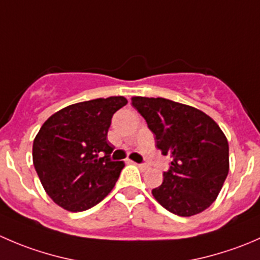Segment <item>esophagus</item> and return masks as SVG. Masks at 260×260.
Returning <instances> with one entry per match:
<instances>
[{
  "instance_id": "obj_1",
  "label": "esophagus",
  "mask_w": 260,
  "mask_h": 260,
  "mask_svg": "<svg viewBox=\"0 0 260 260\" xmlns=\"http://www.w3.org/2000/svg\"><path fill=\"white\" fill-rule=\"evenodd\" d=\"M135 165H137V166L140 167L141 170H147V166H146L145 164H135Z\"/></svg>"
}]
</instances>
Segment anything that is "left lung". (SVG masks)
<instances>
[{
  "instance_id": "8db88e82",
  "label": "left lung",
  "mask_w": 260,
  "mask_h": 260,
  "mask_svg": "<svg viewBox=\"0 0 260 260\" xmlns=\"http://www.w3.org/2000/svg\"><path fill=\"white\" fill-rule=\"evenodd\" d=\"M132 106L154 135L156 147L171 157L164 182L152 195L166 210L192 216L208 209L229 172V145L204 112L165 98L133 96Z\"/></svg>"
}]
</instances>
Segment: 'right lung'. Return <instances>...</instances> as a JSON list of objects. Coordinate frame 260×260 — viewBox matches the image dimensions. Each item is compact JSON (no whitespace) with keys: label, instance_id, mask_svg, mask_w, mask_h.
I'll list each match as a JSON object with an SVG mask.
<instances>
[{"label":"right lung","instance_id":"right-lung-1","mask_svg":"<svg viewBox=\"0 0 260 260\" xmlns=\"http://www.w3.org/2000/svg\"><path fill=\"white\" fill-rule=\"evenodd\" d=\"M124 96L81 102L60 109L34 140L32 159L46 193L65 210H88L114 187L124 164L112 161L107 140Z\"/></svg>","mask_w":260,"mask_h":260}]
</instances>
